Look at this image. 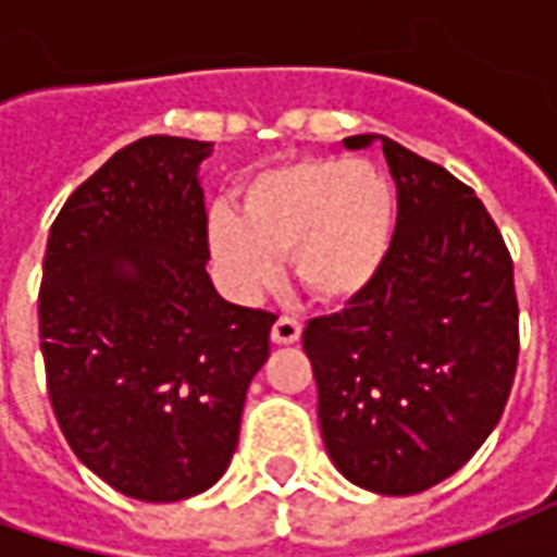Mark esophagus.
Instances as JSON below:
<instances>
[{
	"label": "esophagus",
	"mask_w": 557,
	"mask_h": 557,
	"mask_svg": "<svg viewBox=\"0 0 557 557\" xmlns=\"http://www.w3.org/2000/svg\"><path fill=\"white\" fill-rule=\"evenodd\" d=\"M271 339L277 343V346H292V343H298L301 339V322L298 319H292V315H280L274 327H271Z\"/></svg>",
	"instance_id": "esophagus-1"
}]
</instances>
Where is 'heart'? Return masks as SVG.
<instances>
[{"mask_svg":"<svg viewBox=\"0 0 557 557\" xmlns=\"http://www.w3.org/2000/svg\"><path fill=\"white\" fill-rule=\"evenodd\" d=\"M238 218L214 208L208 242L238 295L268 289L280 256L304 289L325 304L358 298L382 271L397 226V190L373 163L307 158L253 175Z\"/></svg>","mask_w":557,"mask_h":557,"instance_id":"heart-1","label":"heart"}]
</instances>
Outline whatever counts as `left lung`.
I'll list each match as a JSON object with an SVG mask.
<instances>
[{
	"mask_svg": "<svg viewBox=\"0 0 557 557\" xmlns=\"http://www.w3.org/2000/svg\"><path fill=\"white\" fill-rule=\"evenodd\" d=\"M397 230L382 271L334 315L310 319L327 456L355 486L414 495L466 466L513 387V259L474 190L387 137Z\"/></svg>",
	"mask_w": 557,
	"mask_h": 557,
	"instance_id": "8db88e82",
	"label": "left lung"
}]
</instances>
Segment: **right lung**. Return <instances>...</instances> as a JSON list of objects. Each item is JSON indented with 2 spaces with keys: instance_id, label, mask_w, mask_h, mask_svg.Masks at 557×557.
Wrapping results in <instances>:
<instances>
[{
  "instance_id": "right-lung-1",
  "label": "right lung",
  "mask_w": 557,
  "mask_h": 557,
  "mask_svg": "<svg viewBox=\"0 0 557 557\" xmlns=\"http://www.w3.org/2000/svg\"><path fill=\"white\" fill-rule=\"evenodd\" d=\"M211 143L143 137L79 184L50 226L38 325L59 430L127 498L182 502L238 447L277 315L208 277L199 163Z\"/></svg>"
}]
</instances>
